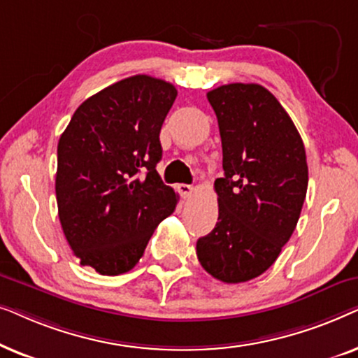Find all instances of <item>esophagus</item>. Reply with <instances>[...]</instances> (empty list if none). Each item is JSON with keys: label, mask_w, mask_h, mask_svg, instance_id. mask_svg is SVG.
Segmentation results:
<instances>
[{"label": "esophagus", "mask_w": 358, "mask_h": 358, "mask_svg": "<svg viewBox=\"0 0 358 358\" xmlns=\"http://www.w3.org/2000/svg\"><path fill=\"white\" fill-rule=\"evenodd\" d=\"M176 189H178V192L180 194V197H182V199H189L194 192V187H192V185H189V184H179Z\"/></svg>", "instance_id": "esophagus-1"}]
</instances>
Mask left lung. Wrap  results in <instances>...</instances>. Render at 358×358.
I'll list each match as a JSON object with an SVG mask.
<instances>
[{
    "label": "left lung",
    "mask_w": 358,
    "mask_h": 358,
    "mask_svg": "<svg viewBox=\"0 0 358 358\" xmlns=\"http://www.w3.org/2000/svg\"><path fill=\"white\" fill-rule=\"evenodd\" d=\"M218 119L223 178L215 180L218 222L197 257L224 283L256 278L295 231L308 189L305 145L290 115L261 85L231 83L207 92Z\"/></svg>",
    "instance_id": "8db88e82"
}]
</instances>
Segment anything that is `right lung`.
<instances>
[{
  "mask_svg": "<svg viewBox=\"0 0 358 358\" xmlns=\"http://www.w3.org/2000/svg\"><path fill=\"white\" fill-rule=\"evenodd\" d=\"M176 96L168 81L125 78L83 102L58 141V218L81 266L101 275L134 268L178 205L156 171Z\"/></svg>",
  "mask_w": 358,
  "mask_h": 358,
  "instance_id": "1",
  "label": "right lung"
}]
</instances>
